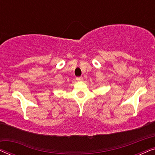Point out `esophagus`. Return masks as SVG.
I'll list each match as a JSON object with an SVG mask.
<instances>
[{
	"label": "esophagus",
	"mask_w": 155,
	"mask_h": 155,
	"mask_svg": "<svg viewBox=\"0 0 155 155\" xmlns=\"http://www.w3.org/2000/svg\"><path fill=\"white\" fill-rule=\"evenodd\" d=\"M76 80H77L78 81L81 82V81H82V80H83V78H82V77H78V78H76Z\"/></svg>",
	"instance_id": "1"
}]
</instances>
